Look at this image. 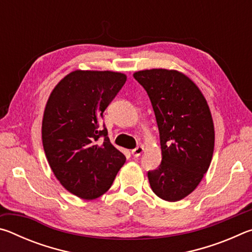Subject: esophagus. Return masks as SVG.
<instances>
[{
	"label": "esophagus",
	"instance_id": "obj_1",
	"mask_svg": "<svg viewBox=\"0 0 252 252\" xmlns=\"http://www.w3.org/2000/svg\"><path fill=\"white\" fill-rule=\"evenodd\" d=\"M143 151H144L143 146H139V147H136L135 149H133V150L131 151V153H132V155H133V157L138 158V157H140V156L142 155Z\"/></svg>",
	"mask_w": 252,
	"mask_h": 252
}]
</instances>
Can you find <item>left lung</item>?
<instances>
[{
    "instance_id": "left-lung-1",
    "label": "left lung",
    "mask_w": 252,
    "mask_h": 252,
    "mask_svg": "<svg viewBox=\"0 0 252 252\" xmlns=\"http://www.w3.org/2000/svg\"><path fill=\"white\" fill-rule=\"evenodd\" d=\"M147 91L160 133L161 164L148 172L153 192L169 202L186 198L201 182L215 149V126L206 97L177 70L133 73Z\"/></svg>"
}]
</instances>
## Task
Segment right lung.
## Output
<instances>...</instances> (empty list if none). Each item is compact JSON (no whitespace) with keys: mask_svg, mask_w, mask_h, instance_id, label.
Returning <instances> with one entry per match:
<instances>
[{"mask_svg":"<svg viewBox=\"0 0 252 252\" xmlns=\"http://www.w3.org/2000/svg\"><path fill=\"white\" fill-rule=\"evenodd\" d=\"M126 81L113 71L75 70L55 85L42 120V142L55 178L76 197L108 191L126 157L102 126L104 110Z\"/></svg>","mask_w":252,"mask_h":252,"instance_id":"1","label":"right lung"}]
</instances>
